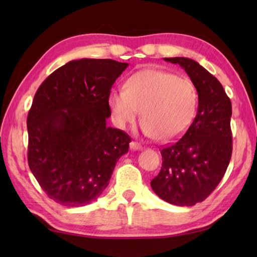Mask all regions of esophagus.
<instances>
[{"label": "esophagus", "mask_w": 257, "mask_h": 257, "mask_svg": "<svg viewBox=\"0 0 257 257\" xmlns=\"http://www.w3.org/2000/svg\"><path fill=\"white\" fill-rule=\"evenodd\" d=\"M130 149L134 151H139V150H143V146L137 142H132L130 143Z\"/></svg>", "instance_id": "obj_1"}]
</instances>
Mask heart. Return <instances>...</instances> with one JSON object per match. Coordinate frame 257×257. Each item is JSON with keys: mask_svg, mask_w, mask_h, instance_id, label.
<instances>
[{"mask_svg": "<svg viewBox=\"0 0 257 257\" xmlns=\"http://www.w3.org/2000/svg\"><path fill=\"white\" fill-rule=\"evenodd\" d=\"M107 104L119 128L133 124L142 110L143 133L161 142H171L193 123L198 108V90L187 77L144 69L134 73L124 88H113Z\"/></svg>", "mask_w": 257, "mask_h": 257, "instance_id": "heart-1", "label": "heart"}]
</instances>
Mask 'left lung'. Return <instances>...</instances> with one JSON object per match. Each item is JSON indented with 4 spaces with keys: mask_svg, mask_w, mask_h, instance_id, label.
<instances>
[{
    "mask_svg": "<svg viewBox=\"0 0 257 257\" xmlns=\"http://www.w3.org/2000/svg\"><path fill=\"white\" fill-rule=\"evenodd\" d=\"M185 69L198 90V110L182 138L161 150L162 167L151 181L163 201L179 206L203 202L220 184L231 159V101L222 85L196 61L164 58Z\"/></svg>",
    "mask_w": 257,
    "mask_h": 257,
    "instance_id": "left-lung-1",
    "label": "left lung"
}]
</instances>
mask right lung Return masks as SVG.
<instances>
[{
  "label": "right lung",
  "mask_w": 257,
  "mask_h": 257,
  "mask_svg": "<svg viewBox=\"0 0 257 257\" xmlns=\"http://www.w3.org/2000/svg\"><path fill=\"white\" fill-rule=\"evenodd\" d=\"M128 63L81 59L38 87L27 118L28 164L42 189L64 206L101 196L132 138L106 125L108 94Z\"/></svg>",
  "instance_id": "obj_1"
}]
</instances>
